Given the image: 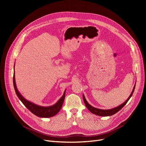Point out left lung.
Listing matches in <instances>:
<instances>
[{
	"label": "left lung",
	"instance_id": "obj_1",
	"mask_svg": "<svg viewBox=\"0 0 146 146\" xmlns=\"http://www.w3.org/2000/svg\"><path fill=\"white\" fill-rule=\"evenodd\" d=\"M135 85L134 86L133 90L132 91V92L131 94V95H129V96L128 97V98L127 99V101H125L123 104H122L121 105H120L119 106L116 107V108H114L113 109H111V110H100V109H98L96 108H94V107L90 105H89L88 104V102H87V101L86 100V99L85 98V96L83 95V101L84 103H85L86 106L87 107V108L92 112L95 115H97L99 116H102V117H106V116H111L112 115L116 113L117 112H118L119 110H121L123 107L125 105V104L127 103V102L129 101V99H130V98L131 97V96L133 95V94L134 92V90L135 89Z\"/></svg>",
	"mask_w": 146,
	"mask_h": 146
}]
</instances>
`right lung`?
<instances>
[{"label": "right lung", "instance_id": "right-lung-1", "mask_svg": "<svg viewBox=\"0 0 146 146\" xmlns=\"http://www.w3.org/2000/svg\"><path fill=\"white\" fill-rule=\"evenodd\" d=\"M13 86L15 88V92L17 94L18 98L20 99L21 101L22 102L27 109H28L31 112L33 113L36 116L41 117V118H49L56 115L60 111L61 107L63 106L64 98H65V94L66 92L64 91V93L61 97L60 100L55 104L52 106H48V107H44L38 106L36 104H34L32 102H31L24 98L19 94L18 92L17 86L16 83H15V68H14V74L13 77Z\"/></svg>", "mask_w": 146, "mask_h": 146}]
</instances>
